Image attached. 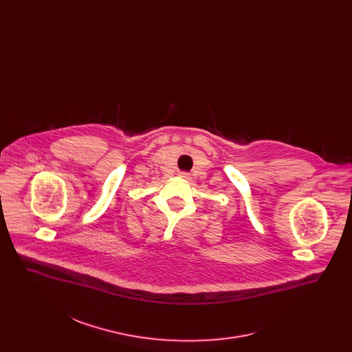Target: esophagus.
I'll return each instance as SVG.
<instances>
[{
	"mask_svg": "<svg viewBox=\"0 0 352 352\" xmlns=\"http://www.w3.org/2000/svg\"><path fill=\"white\" fill-rule=\"evenodd\" d=\"M179 177L184 178V179H190V174L186 173V171H181V173H179Z\"/></svg>",
	"mask_w": 352,
	"mask_h": 352,
	"instance_id": "1",
	"label": "esophagus"
}]
</instances>
